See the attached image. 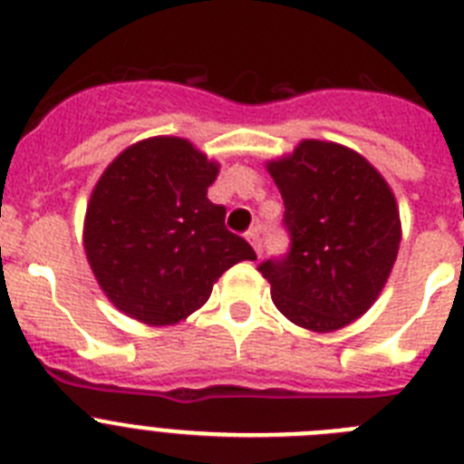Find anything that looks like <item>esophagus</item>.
Here are the masks:
<instances>
[{"instance_id":"obj_1","label":"esophagus","mask_w":464,"mask_h":464,"mask_svg":"<svg viewBox=\"0 0 464 464\" xmlns=\"http://www.w3.org/2000/svg\"><path fill=\"white\" fill-rule=\"evenodd\" d=\"M246 239H248V244L253 246V251H256L257 256H260V253H262V241H260V232H257V229H251V232H248V235H246Z\"/></svg>"}]
</instances>
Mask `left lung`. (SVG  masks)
I'll return each mask as SVG.
<instances>
[{"instance_id":"obj_1","label":"left lung","mask_w":464,"mask_h":464,"mask_svg":"<svg viewBox=\"0 0 464 464\" xmlns=\"http://www.w3.org/2000/svg\"><path fill=\"white\" fill-rule=\"evenodd\" d=\"M285 204L290 253L262 262L272 299L290 323L334 332L367 314L400 251V208L376 167L342 143L304 139L269 160Z\"/></svg>"}]
</instances>
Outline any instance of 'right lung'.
<instances>
[{"label": "right lung", "instance_id": "right-lung-1", "mask_svg": "<svg viewBox=\"0 0 464 464\" xmlns=\"http://www.w3.org/2000/svg\"><path fill=\"white\" fill-rule=\"evenodd\" d=\"M220 165L188 139L150 137L122 150L92 188L83 248L118 311L153 327L207 304L232 265L256 260L207 197Z\"/></svg>", "mask_w": 464, "mask_h": 464}]
</instances>
